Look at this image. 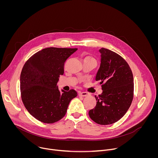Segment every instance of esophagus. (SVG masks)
I'll use <instances>...</instances> for the list:
<instances>
[{"label":"esophagus","instance_id":"esophagus-1","mask_svg":"<svg viewBox=\"0 0 158 158\" xmlns=\"http://www.w3.org/2000/svg\"><path fill=\"white\" fill-rule=\"evenodd\" d=\"M89 95V94L86 93V92H79V96H81V97H85V96H87Z\"/></svg>","mask_w":158,"mask_h":158}]
</instances>
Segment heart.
Segmentation results:
<instances>
[{
  "label": "heart",
  "mask_w": 158,
  "mask_h": 158,
  "mask_svg": "<svg viewBox=\"0 0 158 158\" xmlns=\"http://www.w3.org/2000/svg\"><path fill=\"white\" fill-rule=\"evenodd\" d=\"M85 59H89V60H95V59L94 58L91 57H87L85 58L84 60H85Z\"/></svg>",
  "instance_id": "heart-1"
}]
</instances>
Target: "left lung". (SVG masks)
<instances>
[{"label":"left lung","mask_w":158,"mask_h":158,"mask_svg":"<svg viewBox=\"0 0 158 158\" xmlns=\"http://www.w3.org/2000/svg\"><path fill=\"white\" fill-rule=\"evenodd\" d=\"M101 64L96 81L102 84V93L96 96V107L89 111L97 124L107 125L121 119L133 99L134 80L130 67L119 54L101 48Z\"/></svg>","instance_id":"1"}]
</instances>
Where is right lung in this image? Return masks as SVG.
<instances>
[{
    "mask_svg": "<svg viewBox=\"0 0 158 158\" xmlns=\"http://www.w3.org/2000/svg\"><path fill=\"white\" fill-rule=\"evenodd\" d=\"M77 48H48L31 56L21 71V98L29 113L40 122L52 124L66 114L70 101L77 96L57 85L60 75L64 74L65 60Z\"/></svg>",
    "mask_w": 158,
    "mask_h": 158,
    "instance_id": "right-lung-1",
    "label": "right lung"
}]
</instances>
